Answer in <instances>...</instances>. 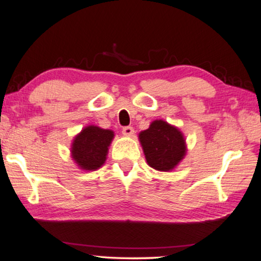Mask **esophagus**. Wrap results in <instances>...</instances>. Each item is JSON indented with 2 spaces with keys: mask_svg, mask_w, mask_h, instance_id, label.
I'll return each mask as SVG.
<instances>
[{
  "mask_svg": "<svg viewBox=\"0 0 261 261\" xmlns=\"http://www.w3.org/2000/svg\"><path fill=\"white\" fill-rule=\"evenodd\" d=\"M122 132H123V135L126 136V137H132L135 134V130H134V127H132V126H125V127H123Z\"/></svg>",
  "mask_w": 261,
  "mask_h": 261,
  "instance_id": "esophagus-1",
  "label": "esophagus"
}]
</instances>
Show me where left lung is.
<instances>
[{
    "label": "left lung",
    "instance_id": "obj_1",
    "mask_svg": "<svg viewBox=\"0 0 261 261\" xmlns=\"http://www.w3.org/2000/svg\"><path fill=\"white\" fill-rule=\"evenodd\" d=\"M138 137L147 165L158 171H173L187 155L183 132L163 120L153 121Z\"/></svg>",
    "mask_w": 261,
    "mask_h": 261
}]
</instances>
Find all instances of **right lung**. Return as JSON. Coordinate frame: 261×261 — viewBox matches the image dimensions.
Instances as JSON below:
<instances>
[{
  "mask_svg": "<svg viewBox=\"0 0 261 261\" xmlns=\"http://www.w3.org/2000/svg\"><path fill=\"white\" fill-rule=\"evenodd\" d=\"M114 131L96 125H87L74 136L71 144V158L85 171H93L105 165L109 146L114 139Z\"/></svg>",
  "mask_w": 261,
  "mask_h": 261,
  "instance_id": "1",
  "label": "right lung"
}]
</instances>
